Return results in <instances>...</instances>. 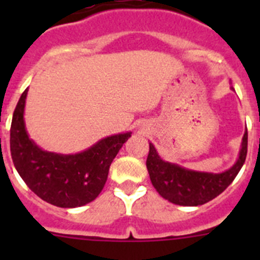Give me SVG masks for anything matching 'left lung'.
Instances as JSON below:
<instances>
[{"instance_id": "obj_1", "label": "left lung", "mask_w": 260, "mask_h": 260, "mask_svg": "<svg viewBox=\"0 0 260 260\" xmlns=\"http://www.w3.org/2000/svg\"><path fill=\"white\" fill-rule=\"evenodd\" d=\"M246 155L247 130L243 134L236 162L220 173L192 171L176 162L165 161L151 142L146 165L153 187L162 198L178 206L194 207L207 203L221 194L241 171Z\"/></svg>"}]
</instances>
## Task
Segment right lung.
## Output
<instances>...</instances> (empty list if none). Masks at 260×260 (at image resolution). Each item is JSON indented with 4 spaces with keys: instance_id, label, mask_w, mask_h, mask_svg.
I'll return each instance as SVG.
<instances>
[{
    "instance_id": "1",
    "label": "right lung",
    "mask_w": 260,
    "mask_h": 260,
    "mask_svg": "<svg viewBox=\"0 0 260 260\" xmlns=\"http://www.w3.org/2000/svg\"><path fill=\"white\" fill-rule=\"evenodd\" d=\"M28 88L14 110L10 151L14 167L39 198L62 208H75L95 201L108 178L109 167L132 132L103 138L78 153L49 152L29 138L24 122Z\"/></svg>"
}]
</instances>
